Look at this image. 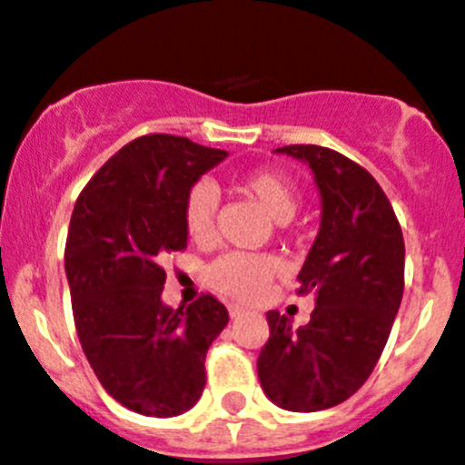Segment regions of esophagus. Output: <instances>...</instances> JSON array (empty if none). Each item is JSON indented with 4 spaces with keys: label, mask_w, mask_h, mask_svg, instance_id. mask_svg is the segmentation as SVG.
<instances>
[{
    "label": "esophagus",
    "mask_w": 465,
    "mask_h": 465,
    "mask_svg": "<svg viewBox=\"0 0 465 465\" xmlns=\"http://www.w3.org/2000/svg\"><path fill=\"white\" fill-rule=\"evenodd\" d=\"M228 312H230V316H232V319H237V316L244 314V307H240V305H230V307H228Z\"/></svg>",
    "instance_id": "34e87169"
}]
</instances>
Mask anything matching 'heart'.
I'll list each match as a JSON object with an SVG mask.
<instances>
[{"label": "heart", "mask_w": 465, "mask_h": 465, "mask_svg": "<svg viewBox=\"0 0 465 465\" xmlns=\"http://www.w3.org/2000/svg\"><path fill=\"white\" fill-rule=\"evenodd\" d=\"M240 188L253 197L270 219L277 223H289L298 212V191L289 176L274 170H253L242 176ZM216 212L219 197L207 182L191 186L183 200V228L195 244H209L216 235ZM279 272V261L268 253L232 252L216 258L204 272V282L221 295L240 302H252L261 298L274 274Z\"/></svg>", "instance_id": "1"}]
</instances>
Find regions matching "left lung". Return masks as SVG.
<instances>
[{"label": "left lung", "instance_id": "obj_1", "mask_svg": "<svg viewBox=\"0 0 465 465\" xmlns=\"http://www.w3.org/2000/svg\"><path fill=\"white\" fill-rule=\"evenodd\" d=\"M277 153L307 163L322 195V228L298 274L316 307L300 328L268 312L258 380L279 408L316 412L354 396L380 361L402 300L405 242L389 197L354 160L314 143Z\"/></svg>", "mask_w": 465, "mask_h": 465}]
</instances>
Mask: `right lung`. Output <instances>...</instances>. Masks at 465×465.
I'll list each match as a JSON object with an SVG mask.
<instances>
[{"label":"right lung","instance_id":"obj_1","mask_svg":"<svg viewBox=\"0 0 465 465\" xmlns=\"http://www.w3.org/2000/svg\"><path fill=\"white\" fill-rule=\"evenodd\" d=\"M174 134H143L81 191L64 246L81 347L100 384L133 412L176 417L200 401L204 356L228 323L213 295L172 310L163 261L186 249L183 200L225 158Z\"/></svg>","mask_w":465,"mask_h":465}]
</instances>
